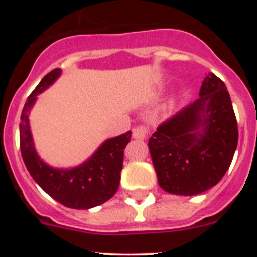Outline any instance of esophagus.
<instances>
[{
    "label": "esophagus",
    "instance_id": "34e87169",
    "mask_svg": "<svg viewBox=\"0 0 257 257\" xmlns=\"http://www.w3.org/2000/svg\"><path fill=\"white\" fill-rule=\"evenodd\" d=\"M149 134V128L145 125H138L133 129V138L137 140H144Z\"/></svg>",
    "mask_w": 257,
    "mask_h": 257
}]
</instances>
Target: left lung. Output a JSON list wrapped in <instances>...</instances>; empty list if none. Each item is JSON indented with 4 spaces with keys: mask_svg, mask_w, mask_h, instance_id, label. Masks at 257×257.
Instances as JSON below:
<instances>
[{
    "mask_svg": "<svg viewBox=\"0 0 257 257\" xmlns=\"http://www.w3.org/2000/svg\"><path fill=\"white\" fill-rule=\"evenodd\" d=\"M238 125L225 83L208 73L199 99L157 128L149 140L158 184L168 193L196 196L228 170Z\"/></svg>",
    "mask_w": 257,
    "mask_h": 257,
    "instance_id": "obj_1",
    "label": "left lung"
}]
</instances>
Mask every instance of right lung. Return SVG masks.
Here are the masks:
<instances>
[{"label":"right lung","instance_id":"right-lung-1","mask_svg":"<svg viewBox=\"0 0 257 257\" xmlns=\"http://www.w3.org/2000/svg\"><path fill=\"white\" fill-rule=\"evenodd\" d=\"M61 70L46 75L26 100L20 117V151L29 173L47 194L67 208L90 209L114 196L119 186L123 156L132 132L107 139L81 166L58 169L46 164L35 150L29 125V113L37 95L57 81Z\"/></svg>","mask_w":257,"mask_h":257}]
</instances>
